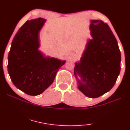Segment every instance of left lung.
<instances>
[{"label":"left lung","mask_w":130,"mask_h":130,"mask_svg":"<svg viewBox=\"0 0 130 130\" xmlns=\"http://www.w3.org/2000/svg\"><path fill=\"white\" fill-rule=\"evenodd\" d=\"M91 35L74 74L78 88L90 98H97L113 87L121 70V53L110 28L102 20H91ZM79 75L82 78L77 79Z\"/></svg>","instance_id":"left-lung-1"}]
</instances>
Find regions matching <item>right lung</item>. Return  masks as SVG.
Wrapping results in <instances>:
<instances>
[{"mask_svg":"<svg viewBox=\"0 0 130 130\" xmlns=\"http://www.w3.org/2000/svg\"><path fill=\"white\" fill-rule=\"evenodd\" d=\"M45 19L27 21L12 42L8 70L14 85L30 95L42 94L53 84L57 72L66 61L44 57L38 50L39 33Z\"/></svg>","mask_w":130,"mask_h":130,"instance_id":"right-lung-1","label":"right lung"}]
</instances>
